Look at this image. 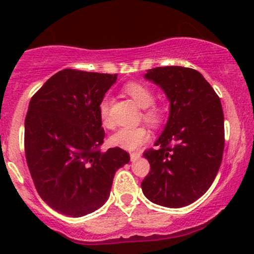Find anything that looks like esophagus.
<instances>
[{"mask_svg":"<svg viewBox=\"0 0 254 254\" xmlns=\"http://www.w3.org/2000/svg\"><path fill=\"white\" fill-rule=\"evenodd\" d=\"M139 156H141V153H137V151H135V153H130L131 161H136L137 159H139Z\"/></svg>","mask_w":254,"mask_h":254,"instance_id":"obj_1","label":"esophagus"}]
</instances>
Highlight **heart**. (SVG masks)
Returning <instances> with one entry per match:
<instances>
[{"mask_svg": "<svg viewBox=\"0 0 254 254\" xmlns=\"http://www.w3.org/2000/svg\"><path fill=\"white\" fill-rule=\"evenodd\" d=\"M124 92L129 94L139 107L143 109L142 117L151 127H156L164 121V111L154 104L155 94L147 84L141 82H129L124 86ZM99 115L104 127H110V100L104 99L99 105ZM150 139V132L145 127H121L110 137V143L115 147L127 150H135Z\"/></svg>", "mask_w": 254, "mask_h": 254, "instance_id": "b5f03b06", "label": "heart"}]
</instances>
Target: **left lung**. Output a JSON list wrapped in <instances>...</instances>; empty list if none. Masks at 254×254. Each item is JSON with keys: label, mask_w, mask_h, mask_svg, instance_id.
Wrapping results in <instances>:
<instances>
[{"label": "left lung", "mask_w": 254, "mask_h": 254, "mask_svg": "<svg viewBox=\"0 0 254 254\" xmlns=\"http://www.w3.org/2000/svg\"><path fill=\"white\" fill-rule=\"evenodd\" d=\"M145 78L165 90L170 118L143 153L150 171L142 180L144 196L167 208H182L202 197L220 170L224 118L220 98L200 72L184 66H159Z\"/></svg>", "instance_id": "obj_1"}]
</instances>
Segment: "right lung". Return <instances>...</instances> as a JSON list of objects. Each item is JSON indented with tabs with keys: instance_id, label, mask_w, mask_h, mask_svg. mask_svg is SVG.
I'll use <instances>...</instances> for the list:
<instances>
[{
	"instance_id": "right-lung-1",
	"label": "right lung",
	"mask_w": 254,
	"mask_h": 254,
	"mask_svg": "<svg viewBox=\"0 0 254 254\" xmlns=\"http://www.w3.org/2000/svg\"><path fill=\"white\" fill-rule=\"evenodd\" d=\"M117 74L64 69L43 84L25 118V154L34 186L54 210L80 217L109 198L113 177L130 161L122 148L103 153L99 105Z\"/></svg>"
}]
</instances>
